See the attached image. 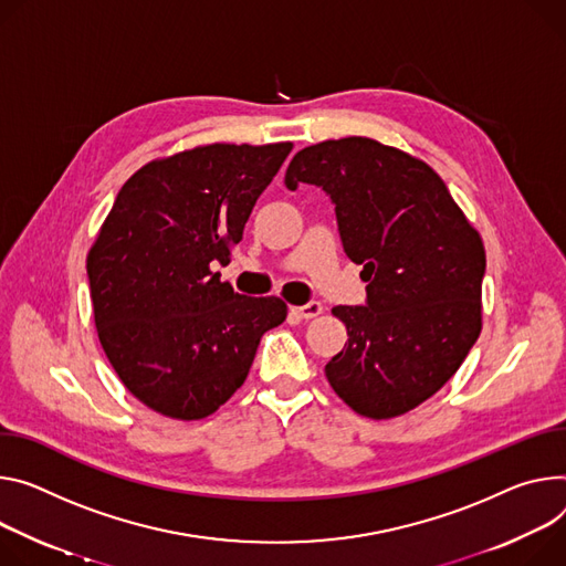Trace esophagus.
Returning a JSON list of instances; mask_svg holds the SVG:
<instances>
[{"label": "esophagus", "mask_w": 566, "mask_h": 566, "mask_svg": "<svg viewBox=\"0 0 566 566\" xmlns=\"http://www.w3.org/2000/svg\"><path fill=\"white\" fill-rule=\"evenodd\" d=\"M291 314H293L295 318L310 321V318H316V316L323 314V304L316 302V300H312V302H306V304H302V306H291Z\"/></svg>", "instance_id": "esophagus-1"}]
</instances>
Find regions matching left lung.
Here are the masks:
<instances>
[{
    "instance_id": "obj_1",
    "label": "left lung",
    "mask_w": 566,
    "mask_h": 566,
    "mask_svg": "<svg viewBox=\"0 0 566 566\" xmlns=\"http://www.w3.org/2000/svg\"><path fill=\"white\" fill-rule=\"evenodd\" d=\"M284 182L323 187L343 250L368 282L366 304L332 310L349 338L325 366L327 381L358 416L408 413L455 375L481 334L479 232L427 163L370 137L297 150Z\"/></svg>"
}]
</instances>
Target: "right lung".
Instances as JSON below:
<instances>
[{"mask_svg":"<svg viewBox=\"0 0 566 566\" xmlns=\"http://www.w3.org/2000/svg\"><path fill=\"white\" fill-rule=\"evenodd\" d=\"M291 142L208 144L153 160L119 189L87 254L101 347L124 386L174 420L212 416L248 377L280 297L234 293L226 266Z\"/></svg>","mask_w":566,"mask_h":566,"instance_id":"right-lung-1","label":"right lung"}]
</instances>
